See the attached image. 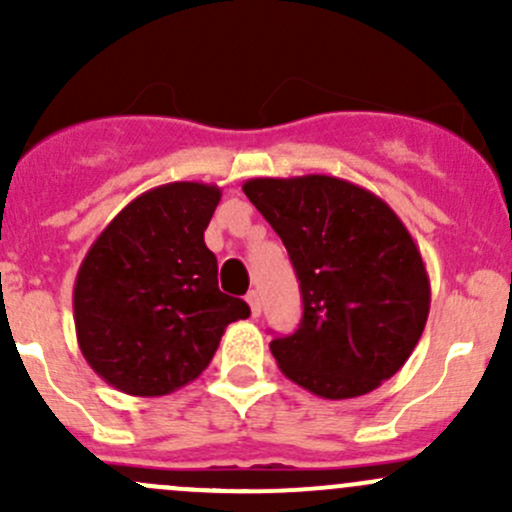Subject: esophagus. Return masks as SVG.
<instances>
[{"label": "esophagus", "mask_w": 512, "mask_h": 512, "mask_svg": "<svg viewBox=\"0 0 512 512\" xmlns=\"http://www.w3.org/2000/svg\"><path fill=\"white\" fill-rule=\"evenodd\" d=\"M247 304H250L252 317H260V314H262V299H260V292H257V289H250V292H247Z\"/></svg>", "instance_id": "1"}]
</instances>
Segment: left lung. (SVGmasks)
<instances>
[{
  "label": "left lung",
  "instance_id": "1",
  "mask_svg": "<svg viewBox=\"0 0 512 512\" xmlns=\"http://www.w3.org/2000/svg\"><path fill=\"white\" fill-rule=\"evenodd\" d=\"M250 203L285 242L302 322L270 342L287 379L322 399H354L406 364L431 307L426 265L399 215L332 175L252 178Z\"/></svg>",
  "mask_w": 512,
  "mask_h": 512
}]
</instances>
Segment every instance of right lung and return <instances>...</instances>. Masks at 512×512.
Listing matches in <instances>:
<instances>
[{
	"mask_svg": "<svg viewBox=\"0 0 512 512\" xmlns=\"http://www.w3.org/2000/svg\"><path fill=\"white\" fill-rule=\"evenodd\" d=\"M218 203V185H158L86 252L74 285L76 339L113 389L165 396L190 384L227 324L250 317L242 299L218 289V260L205 245Z\"/></svg>",
	"mask_w": 512,
	"mask_h": 512,
	"instance_id": "1",
	"label": "right lung"
}]
</instances>
